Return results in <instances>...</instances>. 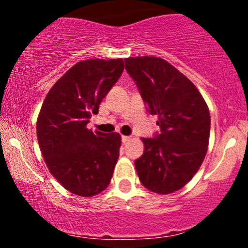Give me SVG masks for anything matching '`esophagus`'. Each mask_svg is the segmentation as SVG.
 Listing matches in <instances>:
<instances>
[{
	"instance_id": "obj_1",
	"label": "esophagus",
	"mask_w": 248,
	"mask_h": 248,
	"mask_svg": "<svg viewBox=\"0 0 248 248\" xmlns=\"http://www.w3.org/2000/svg\"><path fill=\"white\" fill-rule=\"evenodd\" d=\"M130 140V136H126V135H122L121 136V141L124 142V143H126L127 141Z\"/></svg>"
}]
</instances>
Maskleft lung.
<instances>
[{"label": "left lung", "instance_id": "8db88e82", "mask_svg": "<svg viewBox=\"0 0 248 248\" xmlns=\"http://www.w3.org/2000/svg\"><path fill=\"white\" fill-rule=\"evenodd\" d=\"M124 65L160 127L153 138L142 139L143 154L135 160L139 178L153 192L177 191L206 155L211 124L206 102L183 73L162 58L130 57Z\"/></svg>", "mask_w": 248, "mask_h": 248}]
</instances>
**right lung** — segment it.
<instances>
[{"label":"right lung","mask_w":248,"mask_h":248,"mask_svg":"<svg viewBox=\"0 0 248 248\" xmlns=\"http://www.w3.org/2000/svg\"><path fill=\"white\" fill-rule=\"evenodd\" d=\"M124 59L77 62L53 85L37 119V139L50 172L66 190L92 197L106 189L121 136L87 129L92 114L124 71Z\"/></svg>","instance_id":"add662e5"}]
</instances>
